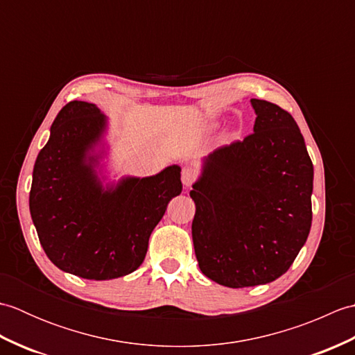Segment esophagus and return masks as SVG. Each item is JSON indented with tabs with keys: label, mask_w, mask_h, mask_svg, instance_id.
I'll return each instance as SVG.
<instances>
[{
	"label": "esophagus",
	"mask_w": 355,
	"mask_h": 355,
	"mask_svg": "<svg viewBox=\"0 0 355 355\" xmlns=\"http://www.w3.org/2000/svg\"><path fill=\"white\" fill-rule=\"evenodd\" d=\"M200 177V172L197 168H193V166H186L182 172V182L184 186H192L195 182H197V178Z\"/></svg>",
	"instance_id": "obj_1"
}]
</instances>
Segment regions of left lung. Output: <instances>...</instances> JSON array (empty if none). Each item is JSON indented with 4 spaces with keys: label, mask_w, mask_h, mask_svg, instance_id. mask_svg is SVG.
I'll use <instances>...</instances> for the list:
<instances>
[{
    "label": "left lung",
    "mask_w": 355,
    "mask_h": 355,
    "mask_svg": "<svg viewBox=\"0 0 355 355\" xmlns=\"http://www.w3.org/2000/svg\"><path fill=\"white\" fill-rule=\"evenodd\" d=\"M253 132L215 149L192 187V239L202 275L243 288L282 276L311 229L313 163L297 123L252 99Z\"/></svg>",
    "instance_id": "8db88e82"
}]
</instances>
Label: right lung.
<instances>
[{
  "instance_id": "add662e5",
  "label": "right lung",
  "mask_w": 355,
  "mask_h": 355,
  "mask_svg": "<svg viewBox=\"0 0 355 355\" xmlns=\"http://www.w3.org/2000/svg\"><path fill=\"white\" fill-rule=\"evenodd\" d=\"M107 128L94 103L73 101L59 111L33 168L30 215L49 259L67 273L107 281L137 270L169 201L182 193V169L123 178L103 189L88 155Z\"/></svg>"
}]
</instances>
